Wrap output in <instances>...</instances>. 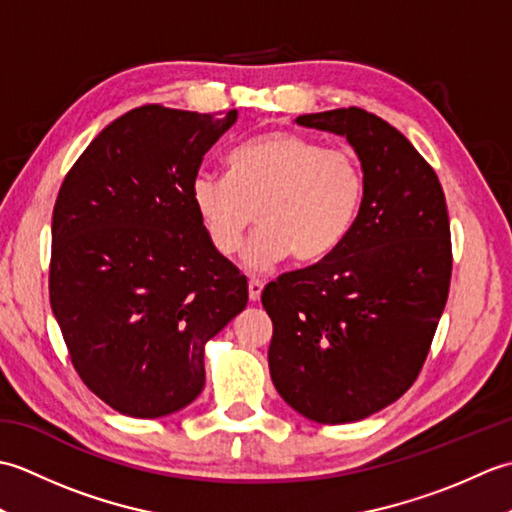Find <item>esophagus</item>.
Here are the masks:
<instances>
[{
  "label": "esophagus",
  "instance_id": "1",
  "mask_svg": "<svg viewBox=\"0 0 512 512\" xmlns=\"http://www.w3.org/2000/svg\"><path fill=\"white\" fill-rule=\"evenodd\" d=\"M262 290H264V281L262 279H250L248 281V299L250 301H259V297H262Z\"/></svg>",
  "mask_w": 512,
  "mask_h": 512
}]
</instances>
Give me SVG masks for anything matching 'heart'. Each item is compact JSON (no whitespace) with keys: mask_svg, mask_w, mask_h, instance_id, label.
<instances>
[{"mask_svg":"<svg viewBox=\"0 0 512 512\" xmlns=\"http://www.w3.org/2000/svg\"><path fill=\"white\" fill-rule=\"evenodd\" d=\"M191 204L217 255L233 257L255 220L244 264L266 268L292 253L299 264L321 262L339 248L361 213L365 176L350 149L275 129L228 156V176L200 171Z\"/></svg>","mask_w":512,"mask_h":512,"instance_id":"obj_1","label":"heart"}]
</instances>
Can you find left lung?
<instances>
[{"label":"left lung","instance_id":"left-lung-1","mask_svg":"<svg viewBox=\"0 0 512 512\" xmlns=\"http://www.w3.org/2000/svg\"><path fill=\"white\" fill-rule=\"evenodd\" d=\"M297 125L347 138L365 195L332 255L264 288L270 378L308 420L356 422L405 394L429 354L451 284L447 200L429 162L376 114L341 107Z\"/></svg>","mask_w":512,"mask_h":512}]
</instances>
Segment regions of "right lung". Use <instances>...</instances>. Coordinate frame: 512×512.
<instances>
[{
	"label": "right lung",
	"mask_w": 512,
	"mask_h": 512,
	"mask_svg": "<svg viewBox=\"0 0 512 512\" xmlns=\"http://www.w3.org/2000/svg\"><path fill=\"white\" fill-rule=\"evenodd\" d=\"M237 121L143 105L96 136L52 211L50 306L76 374L132 418L180 411L204 387V345L248 303L217 255L191 180Z\"/></svg>",
	"instance_id": "right-lung-1"
}]
</instances>
